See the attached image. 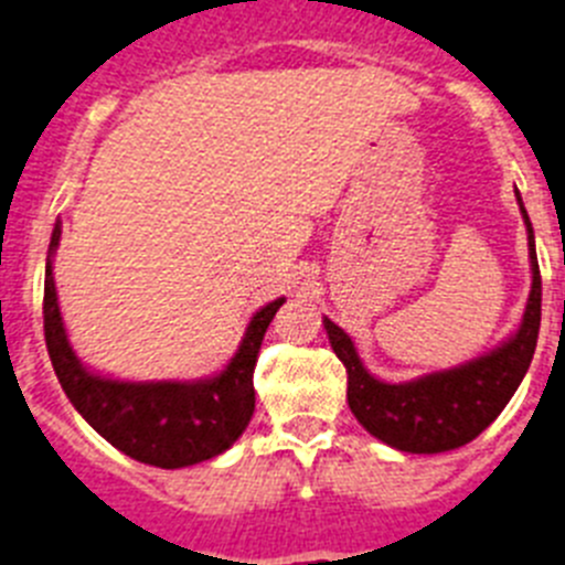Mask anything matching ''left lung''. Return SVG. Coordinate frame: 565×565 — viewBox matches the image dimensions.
I'll list each match as a JSON object with an SVG mask.
<instances>
[{
	"mask_svg": "<svg viewBox=\"0 0 565 565\" xmlns=\"http://www.w3.org/2000/svg\"><path fill=\"white\" fill-rule=\"evenodd\" d=\"M518 206L529 237V266H532V291L526 299L521 326L507 342L492 348L483 356L463 362L450 371H436L411 382H382L359 359L356 344L331 319L326 322L333 353L348 371V404L364 430L396 447L402 452L458 450L489 424L501 416L507 402L515 396L518 384L535 356L537 331H541V268L535 254V232L515 189Z\"/></svg>",
	"mask_w": 565,
	"mask_h": 565,
	"instance_id": "left-lung-1",
	"label": "left lung"
}]
</instances>
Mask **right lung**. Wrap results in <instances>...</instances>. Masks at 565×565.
I'll use <instances>...</instances> for the list:
<instances>
[{"label":"right lung","instance_id":"right-lung-1","mask_svg":"<svg viewBox=\"0 0 565 565\" xmlns=\"http://www.w3.org/2000/svg\"><path fill=\"white\" fill-rule=\"evenodd\" d=\"M58 237L62 223L53 228L44 266V339L53 371L84 422L115 450L149 467L181 469L226 452L254 416V364L268 322L286 299H274L254 313L221 373L194 382H121L84 367L70 344L53 279Z\"/></svg>","mask_w":565,"mask_h":565}]
</instances>
